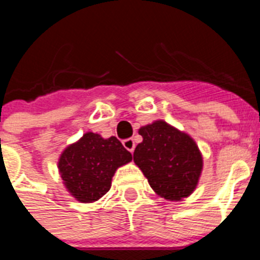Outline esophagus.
I'll return each mask as SVG.
<instances>
[{"label":"esophagus","mask_w":260,"mask_h":260,"mask_svg":"<svg viewBox=\"0 0 260 260\" xmlns=\"http://www.w3.org/2000/svg\"><path fill=\"white\" fill-rule=\"evenodd\" d=\"M122 144L123 147H125L126 150L130 151V152H134V148H135V142L133 138H127V139H125V141H122Z\"/></svg>","instance_id":"1"}]
</instances>
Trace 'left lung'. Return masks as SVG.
I'll return each instance as SVG.
<instances>
[{
	"instance_id": "8db88e82",
	"label": "left lung",
	"mask_w": 260,
	"mask_h": 260,
	"mask_svg": "<svg viewBox=\"0 0 260 260\" xmlns=\"http://www.w3.org/2000/svg\"><path fill=\"white\" fill-rule=\"evenodd\" d=\"M143 142L134 151V161L160 197L180 201L194 191L202 172V155L191 138L164 121L139 130Z\"/></svg>"
}]
</instances>
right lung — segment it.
Returning <instances> with one entry per match:
<instances>
[{"mask_svg": "<svg viewBox=\"0 0 260 260\" xmlns=\"http://www.w3.org/2000/svg\"><path fill=\"white\" fill-rule=\"evenodd\" d=\"M132 158V153L116 137L103 139L99 134L87 133L63 151L58 169L71 195L89 203L107 194L117 168Z\"/></svg>", "mask_w": 260, "mask_h": 260, "instance_id": "1", "label": "right lung"}]
</instances>
